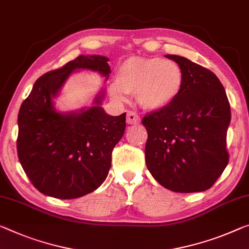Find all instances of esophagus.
I'll return each instance as SVG.
<instances>
[{
    "mask_svg": "<svg viewBox=\"0 0 249 249\" xmlns=\"http://www.w3.org/2000/svg\"><path fill=\"white\" fill-rule=\"evenodd\" d=\"M139 121H140V117L138 116L136 112L128 111V113H127V122L129 124H139Z\"/></svg>",
    "mask_w": 249,
    "mask_h": 249,
    "instance_id": "obj_1",
    "label": "esophagus"
}]
</instances>
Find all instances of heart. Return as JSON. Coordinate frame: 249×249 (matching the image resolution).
<instances>
[{"mask_svg":"<svg viewBox=\"0 0 249 249\" xmlns=\"http://www.w3.org/2000/svg\"><path fill=\"white\" fill-rule=\"evenodd\" d=\"M183 87L181 67L162 58H130L122 62L109 87L113 100L124 102L127 93H136L141 107L160 110L171 105Z\"/></svg>","mask_w":249,"mask_h":249,"instance_id":"1","label":"heart"}]
</instances>
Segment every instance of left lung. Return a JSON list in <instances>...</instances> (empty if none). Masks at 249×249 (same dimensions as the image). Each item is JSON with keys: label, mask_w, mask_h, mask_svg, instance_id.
<instances>
[{"label": "left lung", "mask_w": 249, "mask_h": 249, "mask_svg": "<svg viewBox=\"0 0 249 249\" xmlns=\"http://www.w3.org/2000/svg\"><path fill=\"white\" fill-rule=\"evenodd\" d=\"M183 72L178 98L142 119L147 168L175 193H198L216 182L229 161L226 138L231 105L216 74L179 55L168 54Z\"/></svg>", "instance_id": "8db88e82"}]
</instances>
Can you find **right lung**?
Here are the masks:
<instances>
[{"label": "right lung", "mask_w": 249, "mask_h": 249, "mask_svg": "<svg viewBox=\"0 0 249 249\" xmlns=\"http://www.w3.org/2000/svg\"><path fill=\"white\" fill-rule=\"evenodd\" d=\"M109 59L79 55L36 80L21 105L18 124V156L23 170L40 193L74 199L92 193L106 180L111 155L125 129V112L107 114L100 103L78 113H59L52 99L72 72L89 69L109 78Z\"/></svg>", "instance_id": "right-lung-1"}]
</instances>
